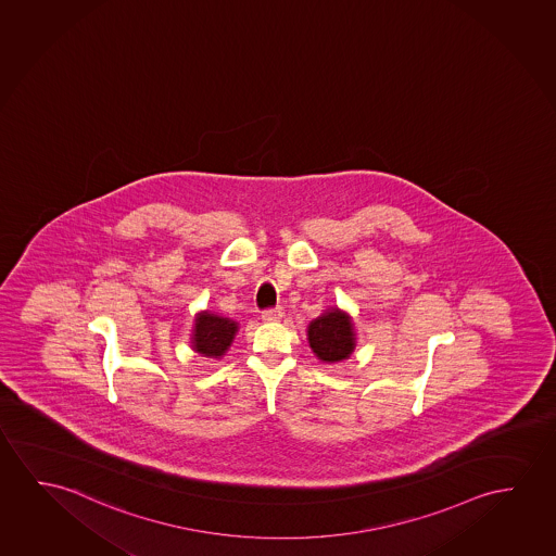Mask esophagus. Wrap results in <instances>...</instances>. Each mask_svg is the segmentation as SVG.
<instances>
[{
  "label": "esophagus",
  "instance_id": "obj_1",
  "mask_svg": "<svg viewBox=\"0 0 556 556\" xmlns=\"http://www.w3.org/2000/svg\"><path fill=\"white\" fill-rule=\"evenodd\" d=\"M282 314H285L282 308L265 309L264 314H262V319H264V321H279Z\"/></svg>",
  "mask_w": 556,
  "mask_h": 556
}]
</instances>
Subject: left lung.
I'll return each mask as SVG.
<instances>
[{
    "label": "left lung",
    "instance_id": "8db88e82",
    "mask_svg": "<svg viewBox=\"0 0 556 556\" xmlns=\"http://www.w3.org/2000/svg\"><path fill=\"white\" fill-rule=\"evenodd\" d=\"M309 349L324 364L351 358L356 349V331L352 317L341 308H327L308 325Z\"/></svg>",
    "mask_w": 556,
    "mask_h": 556
}]
</instances>
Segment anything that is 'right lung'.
<instances>
[{
	"mask_svg": "<svg viewBox=\"0 0 556 556\" xmlns=\"http://www.w3.org/2000/svg\"><path fill=\"white\" fill-rule=\"evenodd\" d=\"M237 331H239L237 321L204 309L194 317L190 346L204 358H222L223 354L229 351Z\"/></svg>",
	"mask_w": 556,
	"mask_h": 556,
	"instance_id": "1",
	"label": "right lung"
}]
</instances>
